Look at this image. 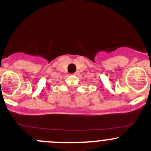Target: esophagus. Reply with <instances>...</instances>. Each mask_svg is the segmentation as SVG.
<instances>
[{
	"mask_svg": "<svg viewBox=\"0 0 151 151\" xmlns=\"http://www.w3.org/2000/svg\"><path fill=\"white\" fill-rule=\"evenodd\" d=\"M74 75H77V74H78V72H77V71H76L75 73H74Z\"/></svg>",
	"mask_w": 151,
	"mask_h": 151,
	"instance_id": "obj_1",
	"label": "esophagus"
}]
</instances>
